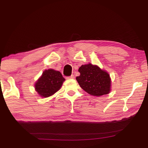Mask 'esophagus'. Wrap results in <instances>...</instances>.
<instances>
[{"label":"esophagus","instance_id":"esophagus-1","mask_svg":"<svg viewBox=\"0 0 148 148\" xmlns=\"http://www.w3.org/2000/svg\"><path fill=\"white\" fill-rule=\"evenodd\" d=\"M67 78V79H74V75H71V76H69V77H66Z\"/></svg>","mask_w":148,"mask_h":148}]
</instances>
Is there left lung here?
Instances as JSON below:
<instances>
[{
  "instance_id": "1",
  "label": "left lung",
  "mask_w": 148,
  "mask_h": 148,
  "mask_svg": "<svg viewBox=\"0 0 148 148\" xmlns=\"http://www.w3.org/2000/svg\"><path fill=\"white\" fill-rule=\"evenodd\" d=\"M76 80L81 88L91 95L100 97L111 92V79L108 72L99 66L88 64L82 65Z\"/></svg>"
}]
</instances>
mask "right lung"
I'll return each mask as SVG.
<instances>
[{
	"instance_id": "add662e5",
	"label": "right lung",
	"mask_w": 148,
	"mask_h": 148,
	"mask_svg": "<svg viewBox=\"0 0 148 148\" xmlns=\"http://www.w3.org/2000/svg\"><path fill=\"white\" fill-rule=\"evenodd\" d=\"M65 80L60 72L49 69L44 71L37 79L35 83V90L39 95L46 98L58 92Z\"/></svg>"
}]
</instances>
